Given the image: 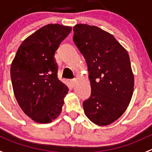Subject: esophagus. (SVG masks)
<instances>
[{"mask_svg": "<svg viewBox=\"0 0 152 152\" xmlns=\"http://www.w3.org/2000/svg\"><path fill=\"white\" fill-rule=\"evenodd\" d=\"M70 84L72 87H75V85H76V80L75 79H73V80L70 81Z\"/></svg>", "mask_w": 152, "mask_h": 152, "instance_id": "obj_1", "label": "esophagus"}]
</instances>
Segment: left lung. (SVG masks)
Here are the masks:
<instances>
[{"label":"left lung","mask_w":152,"mask_h":152,"mask_svg":"<svg viewBox=\"0 0 152 152\" xmlns=\"http://www.w3.org/2000/svg\"><path fill=\"white\" fill-rule=\"evenodd\" d=\"M73 42L85 57L91 95L83 102L93 124L110 125L126 110L134 90L128 52L109 32L95 26L76 24Z\"/></svg>","instance_id":"8db88e82"}]
</instances>
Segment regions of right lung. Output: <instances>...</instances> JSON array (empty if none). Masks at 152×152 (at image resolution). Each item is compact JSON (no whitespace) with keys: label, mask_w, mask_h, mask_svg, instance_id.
<instances>
[{"label":"right lung","mask_w":152,"mask_h":152,"mask_svg":"<svg viewBox=\"0 0 152 152\" xmlns=\"http://www.w3.org/2000/svg\"><path fill=\"white\" fill-rule=\"evenodd\" d=\"M72 28L48 24L21 43L11 65L14 94L21 110L34 121L48 124L62 112L68 89L57 78L54 54Z\"/></svg>","instance_id":"right-lung-1"}]
</instances>
